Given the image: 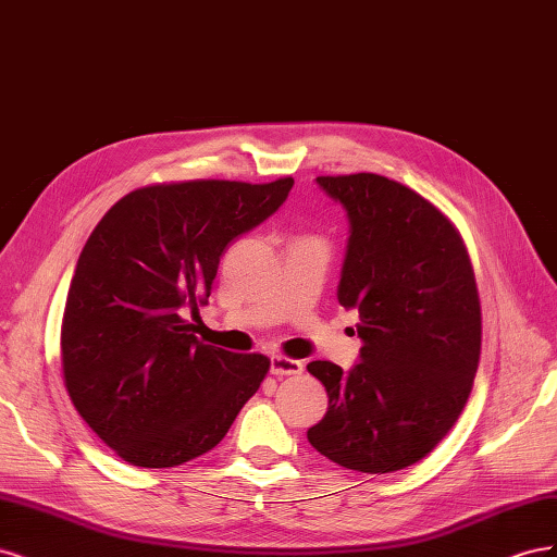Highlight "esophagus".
Wrapping results in <instances>:
<instances>
[{"label": "esophagus", "instance_id": "1", "mask_svg": "<svg viewBox=\"0 0 557 557\" xmlns=\"http://www.w3.org/2000/svg\"><path fill=\"white\" fill-rule=\"evenodd\" d=\"M301 369H305V364H301L299 360H290V358H283V356H272V360H269V372H272L278 379L297 376V374H301Z\"/></svg>", "mask_w": 557, "mask_h": 557}]
</instances>
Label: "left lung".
<instances>
[{"label": "left lung", "instance_id": "8db88e82", "mask_svg": "<svg viewBox=\"0 0 557 557\" xmlns=\"http://www.w3.org/2000/svg\"><path fill=\"white\" fill-rule=\"evenodd\" d=\"M348 218L336 299L360 313V362L307 364L327 391L309 444L362 474L409 467L462 413L481 356V305L469 256L448 218L379 174L318 176Z\"/></svg>", "mask_w": 557, "mask_h": 557}]
</instances>
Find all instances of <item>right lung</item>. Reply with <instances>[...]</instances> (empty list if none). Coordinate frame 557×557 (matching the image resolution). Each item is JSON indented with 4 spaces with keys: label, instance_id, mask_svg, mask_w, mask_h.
<instances>
[{
    "label": "right lung",
    "instance_id": "obj_1",
    "mask_svg": "<svg viewBox=\"0 0 557 557\" xmlns=\"http://www.w3.org/2000/svg\"><path fill=\"white\" fill-rule=\"evenodd\" d=\"M295 181L148 185L107 211L81 250L62 320L76 411L129 465L162 469L221 444L269 372L264 356L201 344L225 248L264 223Z\"/></svg>",
    "mask_w": 557,
    "mask_h": 557
}]
</instances>
